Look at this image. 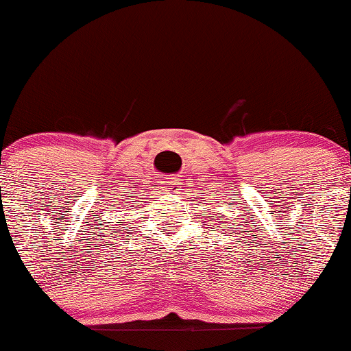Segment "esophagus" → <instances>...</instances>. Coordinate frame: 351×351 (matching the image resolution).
I'll return each mask as SVG.
<instances>
[{"mask_svg":"<svg viewBox=\"0 0 351 351\" xmlns=\"http://www.w3.org/2000/svg\"><path fill=\"white\" fill-rule=\"evenodd\" d=\"M179 185H180V182L177 180V179H176V180H167L166 184H165L166 189H169L171 191H172V190H174V191L179 190Z\"/></svg>","mask_w":351,"mask_h":351,"instance_id":"obj_1","label":"esophagus"}]
</instances>
